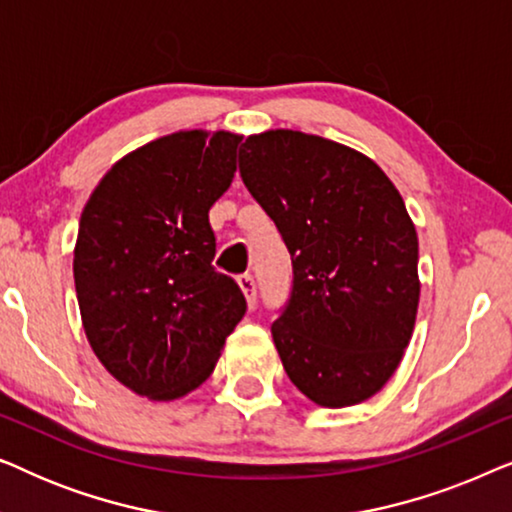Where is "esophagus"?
<instances>
[{
	"label": "esophagus",
	"mask_w": 512,
	"mask_h": 512,
	"mask_svg": "<svg viewBox=\"0 0 512 512\" xmlns=\"http://www.w3.org/2000/svg\"><path fill=\"white\" fill-rule=\"evenodd\" d=\"M237 284H240V289L244 291V296H247V303L254 307V303H256V282H254V277H251V275H240V277H237Z\"/></svg>",
	"instance_id": "esophagus-1"
}]
</instances>
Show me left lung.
<instances>
[{
  "label": "left lung",
  "instance_id": "obj_1",
  "mask_svg": "<svg viewBox=\"0 0 512 512\" xmlns=\"http://www.w3.org/2000/svg\"><path fill=\"white\" fill-rule=\"evenodd\" d=\"M240 174L291 254V296L270 328L286 375L324 408L366 401L417 317L419 242L401 193L359 151L296 130L249 137Z\"/></svg>",
  "mask_w": 512,
  "mask_h": 512
}]
</instances>
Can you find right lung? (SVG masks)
<instances>
[{"label": "right lung", "instance_id": "1", "mask_svg": "<svg viewBox=\"0 0 512 512\" xmlns=\"http://www.w3.org/2000/svg\"><path fill=\"white\" fill-rule=\"evenodd\" d=\"M242 137L174 132L104 174L79 221L74 284L88 342L118 382L172 401L212 375L247 312L214 268L209 207L235 177Z\"/></svg>", "mask_w": 512, "mask_h": 512}]
</instances>
